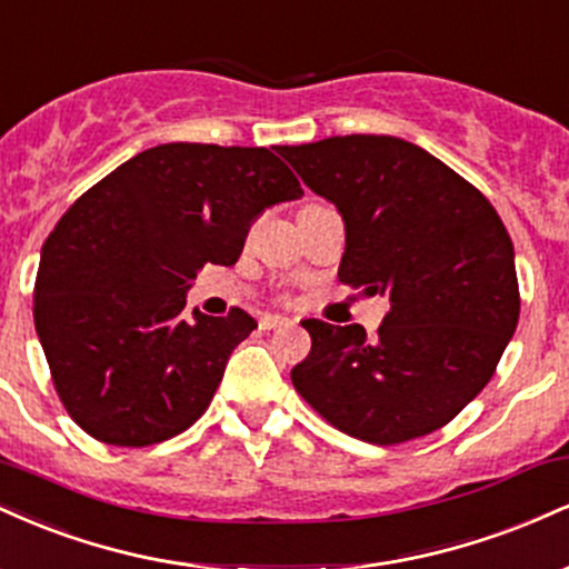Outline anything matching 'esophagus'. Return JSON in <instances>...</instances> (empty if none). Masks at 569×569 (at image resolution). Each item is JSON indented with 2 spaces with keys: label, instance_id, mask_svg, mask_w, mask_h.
I'll return each instance as SVG.
<instances>
[{
  "label": "esophagus",
  "instance_id": "obj_1",
  "mask_svg": "<svg viewBox=\"0 0 569 569\" xmlns=\"http://www.w3.org/2000/svg\"><path fill=\"white\" fill-rule=\"evenodd\" d=\"M291 321L286 316H264L262 321H259V329L270 331V329H280V326H289Z\"/></svg>",
  "mask_w": 569,
  "mask_h": 569
}]
</instances>
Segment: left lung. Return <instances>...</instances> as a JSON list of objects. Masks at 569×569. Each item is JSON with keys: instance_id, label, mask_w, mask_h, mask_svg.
Masks as SVG:
<instances>
[{"instance_id": "left-lung-1", "label": "left lung", "mask_w": 569, "mask_h": 569, "mask_svg": "<svg viewBox=\"0 0 569 569\" xmlns=\"http://www.w3.org/2000/svg\"><path fill=\"white\" fill-rule=\"evenodd\" d=\"M345 219L339 280L390 310L358 323L302 321L312 348L297 393L356 439L393 447L455 420L492 380L519 323L513 243L485 194L393 136H331L280 147Z\"/></svg>"}]
</instances>
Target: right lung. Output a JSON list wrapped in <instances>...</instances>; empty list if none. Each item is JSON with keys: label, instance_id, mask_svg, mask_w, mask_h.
Returning <instances> with one entry per match:
<instances>
[{"label": "right lung", "instance_id": "1", "mask_svg": "<svg viewBox=\"0 0 569 569\" xmlns=\"http://www.w3.org/2000/svg\"><path fill=\"white\" fill-rule=\"evenodd\" d=\"M299 194L270 149L179 141L136 154L71 202L42 246L34 326L84 433L149 447L208 409L257 321L240 307L187 316L184 293L202 264H234L264 208Z\"/></svg>", "mask_w": 569, "mask_h": 569}]
</instances>
